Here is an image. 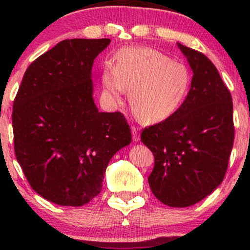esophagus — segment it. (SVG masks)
<instances>
[{
    "mask_svg": "<svg viewBox=\"0 0 250 250\" xmlns=\"http://www.w3.org/2000/svg\"><path fill=\"white\" fill-rule=\"evenodd\" d=\"M131 134H133V140H134V142H139V141H140L139 129H137L136 127H131Z\"/></svg>",
    "mask_w": 250,
    "mask_h": 250,
    "instance_id": "1",
    "label": "esophagus"
}]
</instances>
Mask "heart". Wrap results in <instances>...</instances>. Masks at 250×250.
I'll return each instance as SVG.
<instances>
[{
    "label": "heart",
    "mask_w": 250,
    "mask_h": 250,
    "mask_svg": "<svg viewBox=\"0 0 250 250\" xmlns=\"http://www.w3.org/2000/svg\"><path fill=\"white\" fill-rule=\"evenodd\" d=\"M103 89L111 101L120 102L130 89L129 103L143 122L156 123L173 115L187 96L190 75L183 63L147 47L123 48L116 65L104 63Z\"/></svg>",
    "instance_id": "b5f03b06"
}]
</instances>
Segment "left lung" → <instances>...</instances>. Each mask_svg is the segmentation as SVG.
<instances>
[{"instance_id": "obj_1", "label": "left lung", "mask_w": 250, "mask_h": 250, "mask_svg": "<svg viewBox=\"0 0 250 250\" xmlns=\"http://www.w3.org/2000/svg\"><path fill=\"white\" fill-rule=\"evenodd\" d=\"M193 70L190 89L168 119L145 128L143 145L155 165L148 182L169 207H190L221 185L234 143L233 101L216 67L200 51L177 43Z\"/></svg>"}]
</instances>
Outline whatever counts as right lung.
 I'll return each instance as SVG.
<instances>
[{
	"mask_svg": "<svg viewBox=\"0 0 250 250\" xmlns=\"http://www.w3.org/2000/svg\"><path fill=\"white\" fill-rule=\"evenodd\" d=\"M109 43L59 42L28 67L14 101L17 162L31 188L56 205L90 202L111 157L131 142L125 116L101 113L94 103L91 68Z\"/></svg>",
	"mask_w": 250,
	"mask_h": 250,
	"instance_id": "right-lung-1",
	"label": "right lung"
}]
</instances>
